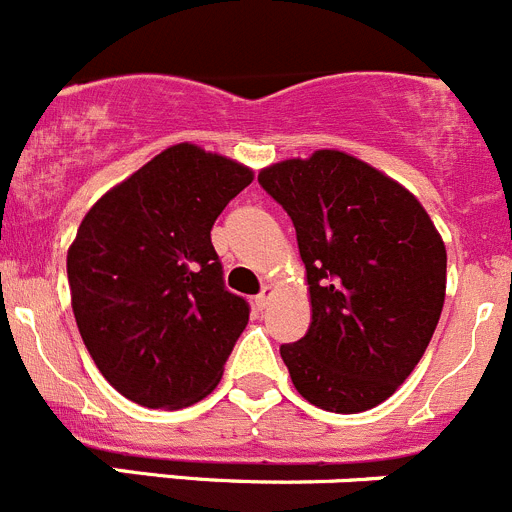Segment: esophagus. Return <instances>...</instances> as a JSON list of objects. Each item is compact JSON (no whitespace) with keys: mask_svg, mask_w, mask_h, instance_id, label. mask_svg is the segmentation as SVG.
<instances>
[{"mask_svg":"<svg viewBox=\"0 0 512 512\" xmlns=\"http://www.w3.org/2000/svg\"><path fill=\"white\" fill-rule=\"evenodd\" d=\"M271 297H274V287H264V292L253 299V304H256V309H266V304L271 302Z\"/></svg>","mask_w":512,"mask_h":512,"instance_id":"esophagus-1","label":"esophagus"}]
</instances>
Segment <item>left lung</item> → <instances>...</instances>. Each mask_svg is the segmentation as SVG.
Returning <instances> with one entry per match:
<instances>
[{
  "instance_id": "obj_1",
  "label": "left lung",
  "mask_w": 512,
  "mask_h": 512,
  "mask_svg": "<svg viewBox=\"0 0 512 512\" xmlns=\"http://www.w3.org/2000/svg\"><path fill=\"white\" fill-rule=\"evenodd\" d=\"M259 182L297 228L312 322L281 345L294 388L335 414L396 393L437 330L447 248L414 192L363 159L317 149L264 167Z\"/></svg>"
}]
</instances>
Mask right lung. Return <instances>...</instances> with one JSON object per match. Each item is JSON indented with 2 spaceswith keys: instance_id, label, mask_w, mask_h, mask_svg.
<instances>
[{
  "instance_id": "add662e5",
  "label": "right lung",
  "mask_w": 512,
  "mask_h": 512,
  "mask_svg": "<svg viewBox=\"0 0 512 512\" xmlns=\"http://www.w3.org/2000/svg\"><path fill=\"white\" fill-rule=\"evenodd\" d=\"M253 170L172 144L103 192L68 248L75 322L93 363L147 409H185L220 383L248 325L225 292L210 228Z\"/></svg>"
}]
</instances>
